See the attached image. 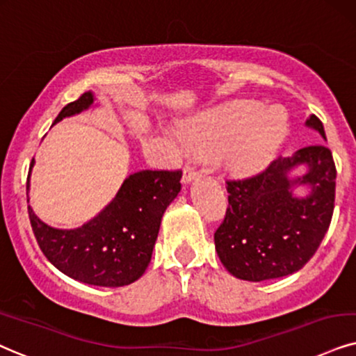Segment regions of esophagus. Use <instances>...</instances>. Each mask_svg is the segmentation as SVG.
<instances>
[{"instance_id": "1", "label": "esophagus", "mask_w": 356, "mask_h": 356, "mask_svg": "<svg viewBox=\"0 0 356 356\" xmlns=\"http://www.w3.org/2000/svg\"><path fill=\"white\" fill-rule=\"evenodd\" d=\"M197 175H199V172H197L192 165H186V168H184V172H182V184H186L187 186V184L195 181Z\"/></svg>"}]
</instances>
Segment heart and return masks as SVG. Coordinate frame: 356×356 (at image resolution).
<instances>
[{
	"label": "heart",
	"mask_w": 356,
	"mask_h": 356,
	"mask_svg": "<svg viewBox=\"0 0 356 356\" xmlns=\"http://www.w3.org/2000/svg\"><path fill=\"white\" fill-rule=\"evenodd\" d=\"M289 115L282 106L238 102L200 115L187 124L186 141L207 151H225L238 172H256L273 161L289 134Z\"/></svg>",
	"instance_id": "obj_1"
}]
</instances>
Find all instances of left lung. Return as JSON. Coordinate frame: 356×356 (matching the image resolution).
Masks as SVG:
<instances>
[{
    "label": "left lung",
    "instance_id": "left-lung-1",
    "mask_svg": "<svg viewBox=\"0 0 356 356\" xmlns=\"http://www.w3.org/2000/svg\"><path fill=\"white\" fill-rule=\"evenodd\" d=\"M323 139L322 121L305 120ZM302 167L305 172L292 176ZM335 163L327 146L316 145L273 161L266 170L227 181L228 209L215 232V250L227 271L251 282L298 273L325 236L335 204ZM304 186L298 196L295 188Z\"/></svg>",
    "mask_w": 356,
    "mask_h": 356
}]
</instances>
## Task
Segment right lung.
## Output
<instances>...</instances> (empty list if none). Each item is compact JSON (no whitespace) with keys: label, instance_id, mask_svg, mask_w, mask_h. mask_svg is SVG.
Wrapping results in <instances>:
<instances>
[{"label":"right lung","instance_id":"obj_1","mask_svg":"<svg viewBox=\"0 0 356 356\" xmlns=\"http://www.w3.org/2000/svg\"><path fill=\"white\" fill-rule=\"evenodd\" d=\"M90 90L69 103L54 121L98 106ZM28 175V204L31 188ZM181 170H141L124 179L115 199L79 228H54L28 205L31 227L46 258L75 281L90 286L121 287L138 281L149 266L161 220L181 192Z\"/></svg>","mask_w":356,"mask_h":356}]
</instances>
